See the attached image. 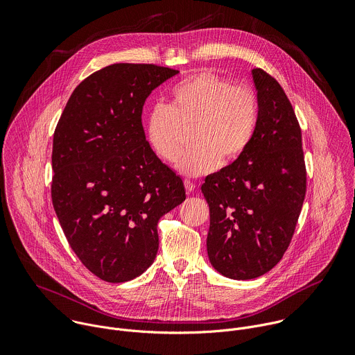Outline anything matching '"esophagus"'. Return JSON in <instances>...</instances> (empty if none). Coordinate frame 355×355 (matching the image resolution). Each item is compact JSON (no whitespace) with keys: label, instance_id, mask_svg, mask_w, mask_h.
Returning a JSON list of instances; mask_svg holds the SVG:
<instances>
[{"label":"esophagus","instance_id":"1","mask_svg":"<svg viewBox=\"0 0 355 355\" xmlns=\"http://www.w3.org/2000/svg\"><path fill=\"white\" fill-rule=\"evenodd\" d=\"M184 185H185L187 193H191V192H193V191H195V188H196V185H195L192 181H189V180H185V181H184Z\"/></svg>","mask_w":355,"mask_h":355}]
</instances>
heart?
<instances>
[{
	"mask_svg": "<svg viewBox=\"0 0 355 355\" xmlns=\"http://www.w3.org/2000/svg\"><path fill=\"white\" fill-rule=\"evenodd\" d=\"M257 112L251 88L199 71L173 87L168 105L150 111L146 139L156 156L173 163L182 147V126L195 123V146L184 151L177 170L185 177H200L214 171L220 160L229 163L244 153L256 132Z\"/></svg>",
	"mask_w": 355,
	"mask_h": 355,
	"instance_id": "1",
	"label": "heart"
}]
</instances>
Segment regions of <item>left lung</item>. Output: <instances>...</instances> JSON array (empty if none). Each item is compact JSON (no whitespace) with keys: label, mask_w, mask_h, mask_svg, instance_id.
<instances>
[{"label":"left lung","mask_w":355,"mask_h":355,"mask_svg":"<svg viewBox=\"0 0 355 355\" xmlns=\"http://www.w3.org/2000/svg\"><path fill=\"white\" fill-rule=\"evenodd\" d=\"M257 126L244 153L205 178L212 267L230 279H254L286 251L306 193L302 133L286 94L261 69L251 70Z\"/></svg>","instance_id":"obj_1"}]
</instances>
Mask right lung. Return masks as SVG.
<instances>
[{
    "instance_id": "add662e5",
    "label": "right lung",
    "mask_w": 355,
    "mask_h": 355,
    "mask_svg": "<svg viewBox=\"0 0 355 355\" xmlns=\"http://www.w3.org/2000/svg\"><path fill=\"white\" fill-rule=\"evenodd\" d=\"M177 70L111 64L71 94L53 136L52 200L80 261L107 282L153 264L157 223L185 200L182 180L146 140L147 96Z\"/></svg>"
}]
</instances>
